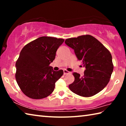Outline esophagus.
<instances>
[{
	"mask_svg": "<svg viewBox=\"0 0 126 126\" xmlns=\"http://www.w3.org/2000/svg\"><path fill=\"white\" fill-rule=\"evenodd\" d=\"M63 73H64V74H67L70 73V72L69 71H67L66 69H64V70H63Z\"/></svg>",
	"mask_w": 126,
	"mask_h": 126,
	"instance_id": "esophagus-1",
	"label": "esophagus"
}]
</instances>
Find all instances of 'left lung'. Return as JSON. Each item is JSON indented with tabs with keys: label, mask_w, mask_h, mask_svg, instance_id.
Instances as JSON below:
<instances>
[{
	"label": "left lung",
	"mask_w": 126,
	"mask_h": 126,
	"mask_svg": "<svg viewBox=\"0 0 126 126\" xmlns=\"http://www.w3.org/2000/svg\"><path fill=\"white\" fill-rule=\"evenodd\" d=\"M65 43L73 49L78 60L86 67L83 76L73 73L74 80L69 85L70 90L82 97L93 96L101 91L110 80L113 70L111 54L91 35L68 38Z\"/></svg>",
	"instance_id": "left-lung-1"
}]
</instances>
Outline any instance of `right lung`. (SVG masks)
Instances as JSON below:
<instances>
[{"label":"right lung","mask_w":126,"mask_h":126,"mask_svg":"<svg viewBox=\"0 0 126 126\" xmlns=\"http://www.w3.org/2000/svg\"><path fill=\"white\" fill-rule=\"evenodd\" d=\"M64 39L41 37L26 44L16 64V79L22 92L32 99L49 95L55 82L63 74V70L54 71L49 65Z\"/></svg>","instance_id":"1"}]
</instances>
